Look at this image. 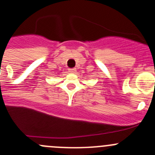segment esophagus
Returning a JSON list of instances; mask_svg holds the SVG:
<instances>
[{
	"instance_id": "obj_1",
	"label": "esophagus",
	"mask_w": 155,
	"mask_h": 155,
	"mask_svg": "<svg viewBox=\"0 0 155 155\" xmlns=\"http://www.w3.org/2000/svg\"><path fill=\"white\" fill-rule=\"evenodd\" d=\"M76 71V69H69V72H70V73H75Z\"/></svg>"
}]
</instances>
